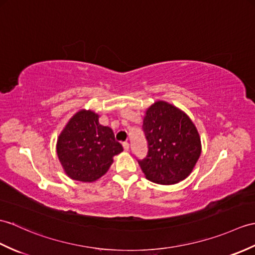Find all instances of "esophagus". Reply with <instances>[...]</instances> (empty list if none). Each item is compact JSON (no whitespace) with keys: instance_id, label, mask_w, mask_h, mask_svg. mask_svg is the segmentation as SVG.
Masks as SVG:
<instances>
[{"instance_id":"1","label":"esophagus","mask_w":255,"mask_h":255,"mask_svg":"<svg viewBox=\"0 0 255 255\" xmlns=\"http://www.w3.org/2000/svg\"><path fill=\"white\" fill-rule=\"evenodd\" d=\"M123 146H124V150H125V151H128V150H129V147H130V145H129L128 142H124V143H123Z\"/></svg>"}]
</instances>
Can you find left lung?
I'll use <instances>...</instances> for the list:
<instances>
[{
  "label": "left lung",
  "instance_id": "left-lung-1",
  "mask_svg": "<svg viewBox=\"0 0 255 255\" xmlns=\"http://www.w3.org/2000/svg\"><path fill=\"white\" fill-rule=\"evenodd\" d=\"M147 154L138 159L149 180L173 185L190 175L201 154L198 130L179 109L158 101L147 109L143 120Z\"/></svg>",
  "mask_w": 255,
  "mask_h": 255
}]
</instances>
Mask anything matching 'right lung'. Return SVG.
I'll use <instances>...</instances> for the list:
<instances>
[{
  "label": "right lung",
  "mask_w": 255,
  "mask_h": 255,
  "mask_svg": "<svg viewBox=\"0 0 255 255\" xmlns=\"http://www.w3.org/2000/svg\"><path fill=\"white\" fill-rule=\"evenodd\" d=\"M123 146L113 130L100 125L99 115L82 110L73 116L57 140L56 152L70 178L84 182L99 179L109 170Z\"/></svg>",
  "instance_id": "add662e5"
}]
</instances>
